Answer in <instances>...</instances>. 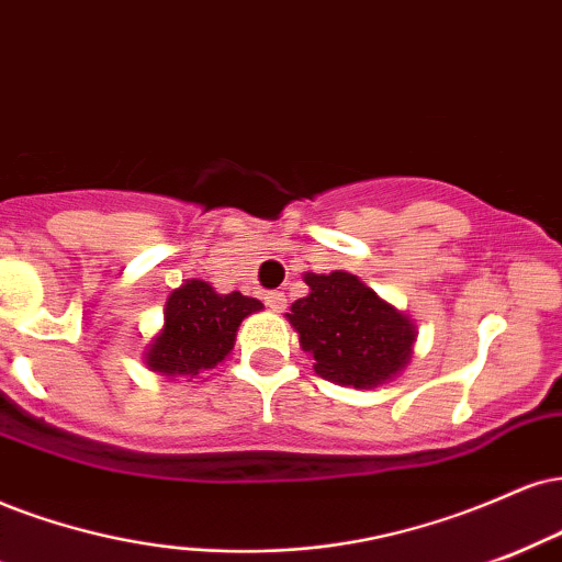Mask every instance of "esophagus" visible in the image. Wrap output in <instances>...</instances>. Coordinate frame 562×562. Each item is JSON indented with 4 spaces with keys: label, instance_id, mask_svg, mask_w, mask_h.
<instances>
[{
    "label": "esophagus",
    "instance_id": "obj_1",
    "mask_svg": "<svg viewBox=\"0 0 562 562\" xmlns=\"http://www.w3.org/2000/svg\"><path fill=\"white\" fill-rule=\"evenodd\" d=\"M263 301H267V306L277 311V314H280V311H285V306H288V295L280 293V290H272V293H267V295H263Z\"/></svg>",
    "mask_w": 562,
    "mask_h": 562
}]
</instances>
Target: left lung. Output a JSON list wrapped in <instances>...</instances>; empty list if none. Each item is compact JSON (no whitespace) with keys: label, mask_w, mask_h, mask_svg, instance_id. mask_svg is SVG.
I'll return each mask as SVG.
<instances>
[{"label":"left lung","mask_w":562,"mask_h":562,"mask_svg":"<svg viewBox=\"0 0 562 562\" xmlns=\"http://www.w3.org/2000/svg\"><path fill=\"white\" fill-rule=\"evenodd\" d=\"M303 282L308 295L290 306L288 322L316 374L356 390L395 380L414 353V322L350 272H306Z\"/></svg>","instance_id":"left-lung-1"}]
</instances>
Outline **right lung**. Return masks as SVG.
Listing matches in <instances>:
<instances>
[{"mask_svg": "<svg viewBox=\"0 0 562 562\" xmlns=\"http://www.w3.org/2000/svg\"><path fill=\"white\" fill-rule=\"evenodd\" d=\"M263 308L261 301L220 295L204 280H188L167 299L165 327L146 348V367L161 376H199L222 363L235 346L240 322Z\"/></svg>", "mask_w": 562, "mask_h": 562, "instance_id": "right-lung-1", "label": "right lung"}]
</instances>
